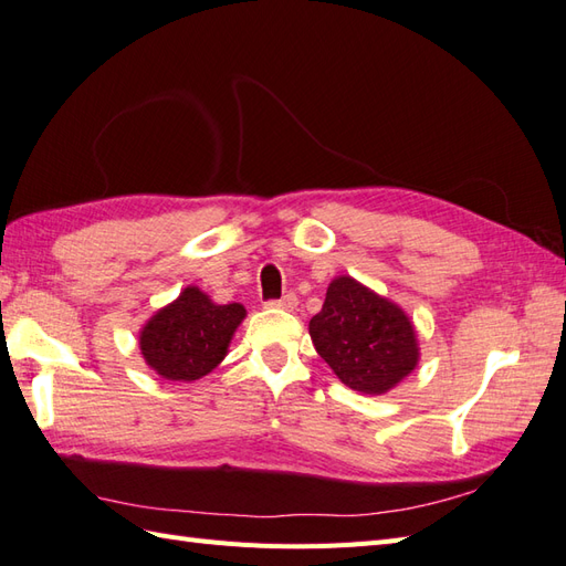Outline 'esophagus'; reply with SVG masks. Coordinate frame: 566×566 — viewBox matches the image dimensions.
Returning a JSON list of instances; mask_svg holds the SVG:
<instances>
[{"instance_id": "1", "label": "esophagus", "mask_w": 566, "mask_h": 566, "mask_svg": "<svg viewBox=\"0 0 566 566\" xmlns=\"http://www.w3.org/2000/svg\"><path fill=\"white\" fill-rule=\"evenodd\" d=\"M296 303H298V298L294 296V294H286V296H282L280 301H268L265 306L268 308H282V311H294L296 308Z\"/></svg>"}]
</instances>
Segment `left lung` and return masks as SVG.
Here are the masks:
<instances>
[{
    "label": "left lung",
    "mask_w": 566,
    "mask_h": 566,
    "mask_svg": "<svg viewBox=\"0 0 566 566\" xmlns=\"http://www.w3.org/2000/svg\"><path fill=\"white\" fill-rule=\"evenodd\" d=\"M308 332L325 364L360 395H387L421 360L407 311L349 274L329 282L323 311L311 317Z\"/></svg>",
    "instance_id": "obj_1"
}]
</instances>
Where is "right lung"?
I'll list each match as a JSON object with an SVG mask.
<instances>
[{
    "label": "right lung",
    "mask_w": 566,
    "mask_h": 566,
    "mask_svg": "<svg viewBox=\"0 0 566 566\" xmlns=\"http://www.w3.org/2000/svg\"><path fill=\"white\" fill-rule=\"evenodd\" d=\"M243 317L241 303H214L202 289L188 284L143 323L138 346L145 366L169 382L206 378L224 360Z\"/></svg>",
    "instance_id": "add662e5"
}]
</instances>
